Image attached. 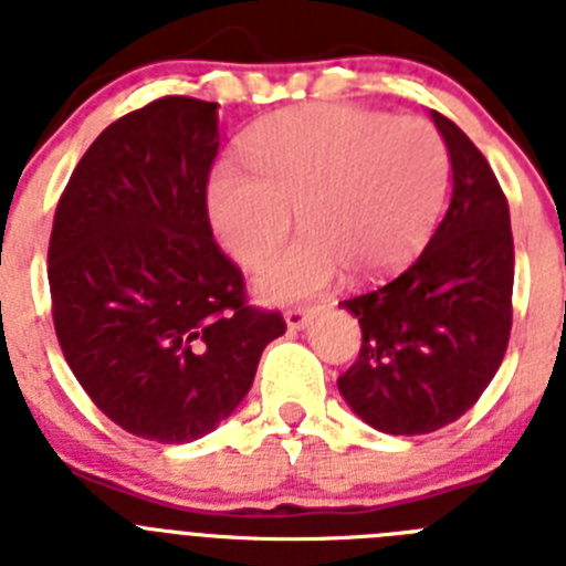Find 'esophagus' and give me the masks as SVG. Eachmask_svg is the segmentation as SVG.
<instances>
[{
	"label": "esophagus",
	"instance_id": "34e87169",
	"mask_svg": "<svg viewBox=\"0 0 566 566\" xmlns=\"http://www.w3.org/2000/svg\"><path fill=\"white\" fill-rule=\"evenodd\" d=\"M314 319V312L312 308H289L286 312V326L292 328V332H300V328H306L308 323Z\"/></svg>",
	"mask_w": 566,
	"mask_h": 566
}]
</instances>
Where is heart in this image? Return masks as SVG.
<instances>
[{
  "label": "heart",
  "instance_id": "b5f03b06",
  "mask_svg": "<svg viewBox=\"0 0 566 566\" xmlns=\"http://www.w3.org/2000/svg\"><path fill=\"white\" fill-rule=\"evenodd\" d=\"M251 172L214 169L209 221L221 247L258 266L300 218L303 238L254 274L269 303L306 300L339 272L359 283L391 277L417 258L442 214L451 158L422 118L339 104L274 113L243 138Z\"/></svg>",
  "mask_w": 566,
  "mask_h": 566
}]
</instances>
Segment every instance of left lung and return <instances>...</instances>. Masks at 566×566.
<instances>
[{
  "label": "left lung",
  "instance_id": "obj_1",
  "mask_svg": "<svg viewBox=\"0 0 566 566\" xmlns=\"http://www.w3.org/2000/svg\"><path fill=\"white\" fill-rule=\"evenodd\" d=\"M431 118L451 155V207L399 277L339 303L363 328L339 394L391 437L433 433L470 411L496 377L513 326L507 198L476 144L451 118Z\"/></svg>",
  "mask_w": 566,
  "mask_h": 566
}]
</instances>
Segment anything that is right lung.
<instances>
[{
  "label": "right lung",
  "mask_w": 566,
  "mask_h": 566,
  "mask_svg": "<svg viewBox=\"0 0 566 566\" xmlns=\"http://www.w3.org/2000/svg\"><path fill=\"white\" fill-rule=\"evenodd\" d=\"M218 104L167 96L90 144L53 218L48 280L70 371L118 428L161 444L207 437L286 334L249 306L218 249L207 181Z\"/></svg>",
  "instance_id": "add662e5"
}]
</instances>
